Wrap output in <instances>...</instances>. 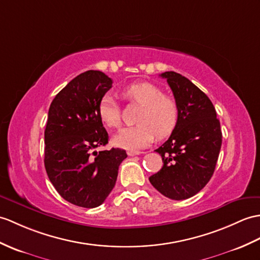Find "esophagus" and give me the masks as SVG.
Segmentation results:
<instances>
[{"mask_svg": "<svg viewBox=\"0 0 260 260\" xmlns=\"http://www.w3.org/2000/svg\"><path fill=\"white\" fill-rule=\"evenodd\" d=\"M142 154V152H137V150H128L127 155L128 156H135V155H140Z\"/></svg>", "mask_w": 260, "mask_h": 260, "instance_id": "1", "label": "esophagus"}]
</instances>
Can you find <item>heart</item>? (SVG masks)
Masks as SVG:
<instances>
[{"label": "heart", "instance_id": "heart-1", "mask_svg": "<svg viewBox=\"0 0 260 260\" xmlns=\"http://www.w3.org/2000/svg\"><path fill=\"white\" fill-rule=\"evenodd\" d=\"M126 100L142 105L135 126L124 127L113 137V143L125 149H138L147 146L155 136L162 138L171 134L178 122L179 111L176 100L165 95L156 84L137 82L123 90ZM99 115L108 127H117L120 110L111 95L103 96L99 105Z\"/></svg>", "mask_w": 260, "mask_h": 260}]
</instances>
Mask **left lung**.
<instances>
[{"label": "left lung", "instance_id": "obj_1", "mask_svg": "<svg viewBox=\"0 0 260 260\" xmlns=\"http://www.w3.org/2000/svg\"><path fill=\"white\" fill-rule=\"evenodd\" d=\"M160 76L173 90L179 116L170 138L155 150L162 167L149 182L161 195L183 201L201 191L213 176L221 147L220 123L212 101L188 78L172 71Z\"/></svg>", "mask_w": 260, "mask_h": 260}]
</instances>
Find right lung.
I'll use <instances>...</instances> for the list:
<instances>
[{
	"instance_id": "obj_1",
	"label": "right lung",
	"mask_w": 260,
	"mask_h": 260,
	"mask_svg": "<svg viewBox=\"0 0 260 260\" xmlns=\"http://www.w3.org/2000/svg\"><path fill=\"white\" fill-rule=\"evenodd\" d=\"M112 78L86 71L54 98L44 132V165L51 183L65 201L84 208L104 203L115 186L124 149L94 150L108 143L99 115ZM93 153H92L91 152Z\"/></svg>"
}]
</instances>
